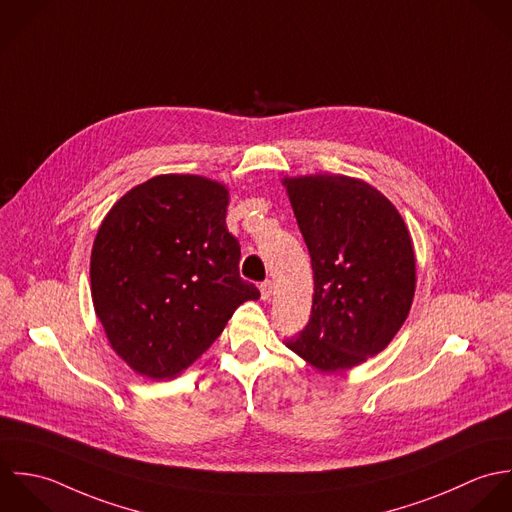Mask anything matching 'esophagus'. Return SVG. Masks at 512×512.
<instances>
[{
    "label": "esophagus",
    "mask_w": 512,
    "mask_h": 512,
    "mask_svg": "<svg viewBox=\"0 0 512 512\" xmlns=\"http://www.w3.org/2000/svg\"><path fill=\"white\" fill-rule=\"evenodd\" d=\"M259 291H261V299L263 301H269L273 297V283L271 281H263L259 285Z\"/></svg>",
    "instance_id": "34e87169"
}]
</instances>
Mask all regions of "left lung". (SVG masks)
I'll use <instances>...</instances> for the list:
<instances>
[{
    "label": "left lung",
    "mask_w": 512,
    "mask_h": 512,
    "mask_svg": "<svg viewBox=\"0 0 512 512\" xmlns=\"http://www.w3.org/2000/svg\"><path fill=\"white\" fill-rule=\"evenodd\" d=\"M314 273L307 326L285 344L320 372L350 370L382 352L408 318L415 255L394 204L336 174L285 178Z\"/></svg>",
    "instance_id": "1"
}]
</instances>
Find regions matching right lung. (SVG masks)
<instances>
[{
  "label": "right lung",
  "mask_w": 512,
  "mask_h": 512,
  "mask_svg": "<svg viewBox=\"0 0 512 512\" xmlns=\"http://www.w3.org/2000/svg\"><path fill=\"white\" fill-rule=\"evenodd\" d=\"M229 192L190 174L156 176L124 194L91 253L95 312L112 350L138 374L170 380L223 332L259 289L239 277L225 225Z\"/></svg>",
  "instance_id": "obj_1"
}]
</instances>
